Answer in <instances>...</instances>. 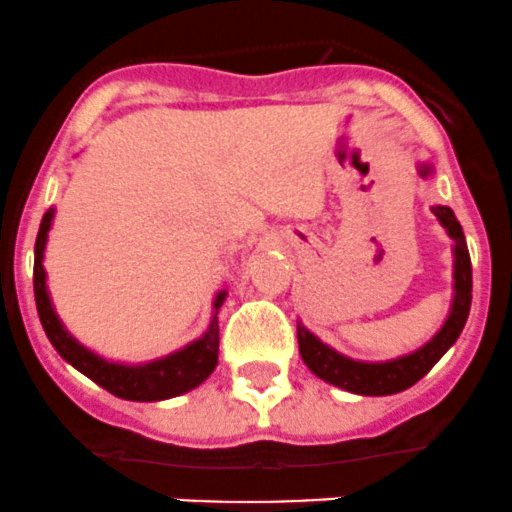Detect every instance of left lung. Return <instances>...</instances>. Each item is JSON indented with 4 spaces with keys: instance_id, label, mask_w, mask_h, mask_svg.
<instances>
[{
    "instance_id": "8db88e82",
    "label": "left lung",
    "mask_w": 512,
    "mask_h": 512,
    "mask_svg": "<svg viewBox=\"0 0 512 512\" xmlns=\"http://www.w3.org/2000/svg\"><path fill=\"white\" fill-rule=\"evenodd\" d=\"M419 175L429 177L431 167L419 165ZM431 212L436 214L446 234L453 239V258H456L453 261V303L444 328L431 337L424 347L412 352V355L387 362H357L335 352L333 347H328L313 333H308L303 325H298L300 357H303L310 372L318 374L325 382L335 384V387L345 389V392L365 394V397H384V394L404 392V389L419 382L446 355V350H449L453 342L458 340L468 320V310H471V256H468L466 236H463L456 214L449 207H434Z\"/></svg>"
}]
</instances>
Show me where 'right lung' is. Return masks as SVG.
<instances>
[{
  "mask_svg": "<svg viewBox=\"0 0 512 512\" xmlns=\"http://www.w3.org/2000/svg\"><path fill=\"white\" fill-rule=\"evenodd\" d=\"M51 221H54V209L44 214L36 234L34 246V298L36 310H39V320L44 325V333L56 347V352L76 367L78 372L86 374L88 379L108 389L110 394L120 399H130V402H160V399L179 397V394L189 392L197 384H202L209 374L214 372L219 360V320L217 313L224 303L226 291H219L214 298V315L209 330L199 340L189 342L179 352L162 357V360L147 362V365H118V362H108L98 357L96 352L86 350L73 335L61 325L59 315L54 313L49 291H46V271H44V249L46 239H49Z\"/></svg>",
  "mask_w": 512,
  "mask_h": 512,
  "instance_id": "right-lung-1",
  "label": "right lung"
}]
</instances>
